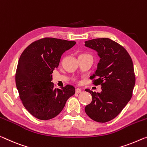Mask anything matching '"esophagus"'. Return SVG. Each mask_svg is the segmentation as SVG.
Wrapping results in <instances>:
<instances>
[{"label": "esophagus", "instance_id": "1", "mask_svg": "<svg viewBox=\"0 0 147 147\" xmlns=\"http://www.w3.org/2000/svg\"><path fill=\"white\" fill-rule=\"evenodd\" d=\"M76 93H80V92H81V90L80 89H79V88H78V89H76Z\"/></svg>", "mask_w": 147, "mask_h": 147}]
</instances>
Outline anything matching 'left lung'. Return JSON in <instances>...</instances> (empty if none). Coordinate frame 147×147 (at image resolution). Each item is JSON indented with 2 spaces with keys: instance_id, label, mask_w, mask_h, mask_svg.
Here are the masks:
<instances>
[{
  "instance_id": "1",
  "label": "left lung",
  "mask_w": 147,
  "mask_h": 147,
  "mask_svg": "<svg viewBox=\"0 0 147 147\" xmlns=\"http://www.w3.org/2000/svg\"><path fill=\"white\" fill-rule=\"evenodd\" d=\"M100 57L94 73L90 77L94 85H100L101 92L89 89L92 102L85 111L92 120L105 123L116 118L130 100L135 84L134 64L123 47L108 38L85 42Z\"/></svg>"
}]
</instances>
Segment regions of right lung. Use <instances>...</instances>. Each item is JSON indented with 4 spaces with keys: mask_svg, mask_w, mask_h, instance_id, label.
<instances>
[{
    "mask_svg": "<svg viewBox=\"0 0 147 147\" xmlns=\"http://www.w3.org/2000/svg\"><path fill=\"white\" fill-rule=\"evenodd\" d=\"M75 41L45 37L31 43L20 56L16 72V84L26 109L41 120L55 118L67 99L76 92L66 85L55 89L52 73L59 65L61 56L76 45Z\"/></svg>",
    "mask_w": 147,
    "mask_h": 147,
    "instance_id": "right-lung-1",
    "label": "right lung"
}]
</instances>
